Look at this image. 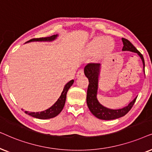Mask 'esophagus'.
Here are the masks:
<instances>
[{"label":"esophagus","instance_id":"1","mask_svg":"<svg viewBox=\"0 0 152 152\" xmlns=\"http://www.w3.org/2000/svg\"><path fill=\"white\" fill-rule=\"evenodd\" d=\"M84 74V71L83 69H80L77 72V76H83V75Z\"/></svg>","mask_w":152,"mask_h":152}]
</instances>
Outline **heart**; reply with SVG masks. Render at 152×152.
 Returning a JSON list of instances; mask_svg holds the SVG:
<instances>
[{
  "label": "heart",
  "instance_id": "obj_1",
  "mask_svg": "<svg viewBox=\"0 0 152 152\" xmlns=\"http://www.w3.org/2000/svg\"><path fill=\"white\" fill-rule=\"evenodd\" d=\"M115 47V42L108 37H96L90 42L88 46V50L91 54L100 53L101 56H106L112 51Z\"/></svg>",
  "mask_w": 152,
  "mask_h": 152
}]
</instances>
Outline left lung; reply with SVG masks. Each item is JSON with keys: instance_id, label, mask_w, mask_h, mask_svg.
Wrapping results in <instances>:
<instances>
[{"instance_id": "obj_1", "label": "left lung", "mask_w": 152, "mask_h": 152, "mask_svg": "<svg viewBox=\"0 0 152 152\" xmlns=\"http://www.w3.org/2000/svg\"><path fill=\"white\" fill-rule=\"evenodd\" d=\"M122 42L124 46L122 50H129L136 53L139 55L144 64L145 69V60L142 54L136 49V48L129 41L128 39L122 38ZM100 64L90 62L88 63L84 68V73L87 78H88L89 85L87 91V104L90 112L97 118L104 120H111L115 119L120 118L121 117L124 116L129 111L131 110L134 105L137 97L134 100L132 101L128 106L122 109L118 110H112L107 108L99 104L96 99L97 88H98V78L99 74Z\"/></svg>"}]
</instances>
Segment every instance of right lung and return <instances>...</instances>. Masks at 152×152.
Segmentation results:
<instances>
[{
    "instance_id": "add662e5",
    "label": "right lung",
    "mask_w": 152,
    "mask_h": 152,
    "mask_svg": "<svg viewBox=\"0 0 152 152\" xmlns=\"http://www.w3.org/2000/svg\"><path fill=\"white\" fill-rule=\"evenodd\" d=\"M57 35H54L50 37H40V38H33V39H30L29 41L27 42H32V41H51V40L55 39ZM74 80H72L69 82L67 83L64 86L62 91L61 95L59 97L57 102L54 104L53 106L49 108L47 110L42 111V112H37V113H32V112H28V111H25L26 114H28L30 116L35 117V118L38 119H42V120H45V119H50L53 118V117H55L61 112L63 109L64 104H65L66 102V93L69 89L70 88V87L72 86V84L74 83Z\"/></svg>"
}]
</instances>
